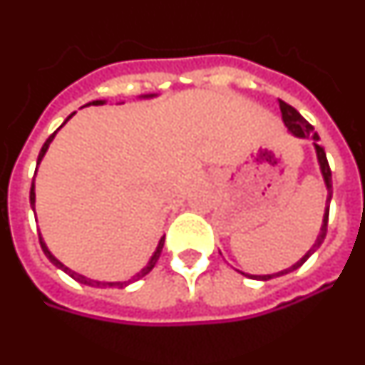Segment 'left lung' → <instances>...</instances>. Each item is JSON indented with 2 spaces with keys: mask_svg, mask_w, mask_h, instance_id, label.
Returning a JSON list of instances; mask_svg holds the SVG:
<instances>
[{
  "mask_svg": "<svg viewBox=\"0 0 365 365\" xmlns=\"http://www.w3.org/2000/svg\"><path fill=\"white\" fill-rule=\"evenodd\" d=\"M279 109H282V115H283V122H285V125L289 128V131H291L292 135H296V137H302V138H312L314 140V146H316V153H318V163H320V168H322V173H324V179H325V185H327V190H329V195H327V208H325V215H324V225H322V234L318 235V240H316V243L312 245V248L309 250L305 256L302 257V259L296 263V265H292L291 269L287 270H282V272L278 274H272V276H248V274H245V276H248V278H254V279H270L274 278V276H282V274H289L292 272V270L299 269V267L305 263V261L309 259V257L312 256V254L318 250V248L322 247V243H324L325 235H327V222H329V205H331V197H333V175H331V168H329V163H327V155H325V150L324 148L318 144V140H320V137H318V133H314V128H312L311 124H309L305 118L299 115L298 111H296L292 106H289L287 102H283V100H279Z\"/></svg>",
  "mask_w": 365,
  "mask_h": 365,
  "instance_id": "8db88e82",
  "label": "left lung"
}]
</instances>
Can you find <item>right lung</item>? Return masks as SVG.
<instances>
[{
    "instance_id": "obj_1",
    "label": "right lung",
    "mask_w": 365,
    "mask_h": 365,
    "mask_svg": "<svg viewBox=\"0 0 365 365\" xmlns=\"http://www.w3.org/2000/svg\"><path fill=\"white\" fill-rule=\"evenodd\" d=\"M89 104L98 106V104H104V102H102V100H95V102H89ZM89 104H87V106H89ZM73 115H74V113H71L69 117H67V120H69V118L73 117ZM67 120H66V122H67ZM66 122H63V124H66ZM63 124H62V125H63ZM62 125H60V128H62ZM54 135H56V131H54V133L51 135V137L47 138V140H45L43 146H41L40 155H38V164H40V160L43 159L45 151H47V148H49V144H51V140H53V138H54ZM31 205H32V210H34V180H32V186H31ZM40 245H41V250H43V252H45V256H47V257H49V259H51V263H54V265H56V267H60V269H62L63 272L69 274L71 278L76 279V282H80V283H83V285H91V287H106V285H109V287H124V285H125V283H100V282H95V279H87V278H83V276H80V274L73 272V270L67 269L66 265H62V263H60V261H58L56 257H54L53 254H51L49 250H47V247H45L43 240H41V235H40ZM163 247H164V237H163V240H160L159 247H157V252L153 254V257H151L150 263H148V265L144 267V269L140 270V272H138L133 279H140V278H144V276H146L148 272H151V270H153L155 263H157V261H159L160 252H163ZM133 279H131V282H133Z\"/></svg>"
}]
</instances>
